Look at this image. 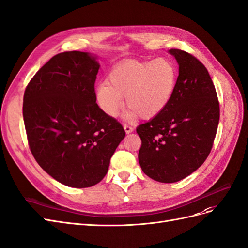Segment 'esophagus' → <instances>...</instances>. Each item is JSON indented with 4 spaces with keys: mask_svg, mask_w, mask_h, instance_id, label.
<instances>
[{
    "mask_svg": "<svg viewBox=\"0 0 248 248\" xmlns=\"http://www.w3.org/2000/svg\"><path fill=\"white\" fill-rule=\"evenodd\" d=\"M124 129L126 134H130V133H132L134 131V128H132V126L129 125V124H124Z\"/></svg>",
    "mask_w": 248,
    "mask_h": 248,
    "instance_id": "34e87169",
    "label": "esophagus"
}]
</instances>
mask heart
<instances>
[{"instance_id":"1","label":"heart","mask_w":248,"mask_h":248,"mask_svg":"<svg viewBox=\"0 0 248 248\" xmlns=\"http://www.w3.org/2000/svg\"><path fill=\"white\" fill-rule=\"evenodd\" d=\"M178 73L171 61H128L113 67L108 82L95 89V101L106 115L114 117L124 106V98L132 109L130 116L138 114L152 118L165 109L174 93Z\"/></svg>"}]
</instances>
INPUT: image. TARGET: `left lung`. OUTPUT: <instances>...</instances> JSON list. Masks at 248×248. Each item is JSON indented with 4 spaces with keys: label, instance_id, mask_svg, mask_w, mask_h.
Here are the masks:
<instances>
[{
    "label": "left lung",
    "instance_id": "8db88e82",
    "mask_svg": "<svg viewBox=\"0 0 248 248\" xmlns=\"http://www.w3.org/2000/svg\"><path fill=\"white\" fill-rule=\"evenodd\" d=\"M179 77L170 102L150 122L137 126L139 164L151 179L175 183L194 172L212 150L219 123L215 86L202 63L178 48Z\"/></svg>",
    "mask_w": 248,
    "mask_h": 248
}]
</instances>
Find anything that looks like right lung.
I'll return each mask as SVG.
<instances>
[{
    "label": "right lung",
    "instance_id": "right-lung-1",
    "mask_svg": "<svg viewBox=\"0 0 248 248\" xmlns=\"http://www.w3.org/2000/svg\"><path fill=\"white\" fill-rule=\"evenodd\" d=\"M100 64L84 52L54 56L26 87L24 123L33 157L63 185L100 183L125 132L95 103Z\"/></svg>",
    "mask_w": 248,
    "mask_h": 248
}]
</instances>
